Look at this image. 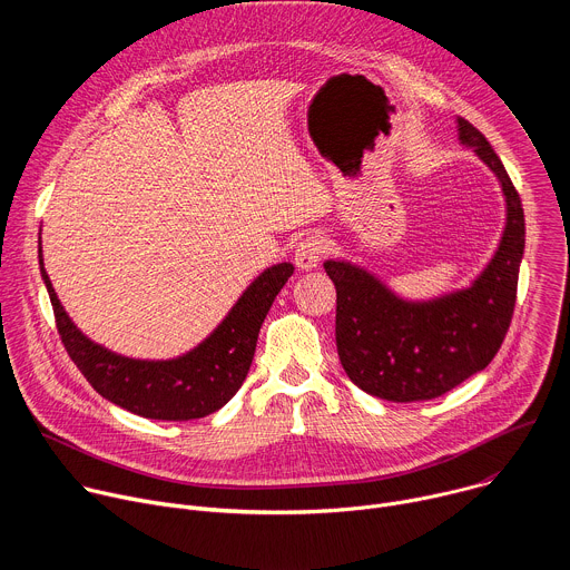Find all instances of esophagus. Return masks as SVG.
I'll list each match as a JSON object with an SVG mask.
<instances>
[{
    "instance_id": "34e87169",
    "label": "esophagus",
    "mask_w": 570,
    "mask_h": 570,
    "mask_svg": "<svg viewBox=\"0 0 570 570\" xmlns=\"http://www.w3.org/2000/svg\"><path fill=\"white\" fill-rule=\"evenodd\" d=\"M324 250H327V238L322 234H306L295 248V266L299 271H313L320 264Z\"/></svg>"
}]
</instances>
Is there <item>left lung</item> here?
<instances>
[{"label":"left lung","instance_id":"8db88e82","mask_svg":"<svg viewBox=\"0 0 570 570\" xmlns=\"http://www.w3.org/2000/svg\"><path fill=\"white\" fill-rule=\"evenodd\" d=\"M471 146L503 187L508 225L501 246L471 288L433 302H403L379 279L347 262H327L336 286V347L354 385L385 401L435 399L499 354L514 315L525 218L501 157L484 135L458 119Z\"/></svg>","mask_w":570,"mask_h":570}]
</instances>
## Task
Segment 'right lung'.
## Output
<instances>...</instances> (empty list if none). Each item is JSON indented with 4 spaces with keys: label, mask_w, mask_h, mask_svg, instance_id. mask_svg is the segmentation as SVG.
<instances>
[{
    "label": "right lung",
    "mask_w": 570,
    "mask_h": 570,
    "mask_svg": "<svg viewBox=\"0 0 570 570\" xmlns=\"http://www.w3.org/2000/svg\"><path fill=\"white\" fill-rule=\"evenodd\" d=\"M40 271L53 306L60 341L90 385L121 409L165 422H189L216 413L238 392L253 365L259 330L277 293L293 275L291 264L264 271L232 306L218 330L176 361H132L80 334L62 311L53 286Z\"/></svg>",
    "instance_id": "add662e5"
}]
</instances>
